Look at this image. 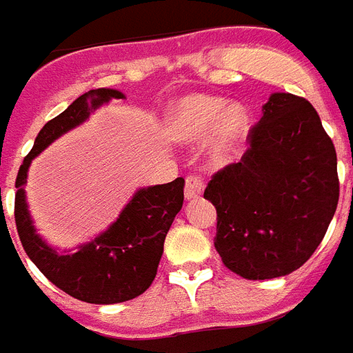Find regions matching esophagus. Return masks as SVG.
<instances>
[{"label": "esophagus", "instance_id": "esophagus-1", "mask_svg": "<svg viewBox=\"0 0 353 353\" xmlns=\"http://www.w3.org/2000/svg\"><path fill=\"white\" fill-rule=\"evenodd\" d=\"M202 193H204V179L200 174H190L185 179V199H199Z\"/></svg>", "mask_w": 353, "mask_h": 353}]
</instances>
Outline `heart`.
I'll list each match as a JSON object with an SVG mask.
<instances>
[{
    "instance_id": "obj_1",
    "label": "heart",
    "mask_w": 353,
    "mask_h": 353,
    "mask_svg": "<svg viewBox=\"0 0 353 353\" xmlns=\"http://www.w3.org/2000/svg\"><path fill=\"white\" fill-rule=\"evenodd\" d=\"M224 100L190 94L169 107L165 134L174 142H194L208 132V159L224 163L236 153L248 131V111L239 103L224 107Z\"/></svg>"
}]
</instances>
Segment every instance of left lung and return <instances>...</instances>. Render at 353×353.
<instances>
[{
	"label": "left lung",
	"mask_w": 353,
	"mask_h": 353,
	"mask_svg": "<svg viewBox=\"0 0 353 353\" xmlns=\"http://www.w3.org/2000/svg\"><path fill=\"white\" fill-rule=\"evenodd\" d=\"M215 248L250 281L288 275L314 255L339 202L337 154L312 103L273 92L241 162L213 174Z\"/></svg>",
	"instance_id": "1"
}]
</instances>
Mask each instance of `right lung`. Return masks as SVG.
I'll list each match as a JSON object with an SVG mask.
<instances>
[{"mask_svg":"<svg viewBox=\"0 0 353 353\" xmlns=\"http://www.w3.org/2000/svg\"><path fill=\"white\" fill-rule=\"evenodd\" d=\"M112 98H123V92L92 89L45 123L16 179L14 219L25 253L54 286L91 304L131 301L151 286L162 259L165 235L184 202V179L142 188L132 194L109 230L78 246L76 253H60L36 233L25 199L30 162L56 138L78 128L94 109Z\"/></svg>","mask_w":353,"mask_h":353,"instance_id":"obj_1","label":"right lung"}]
</instances>
